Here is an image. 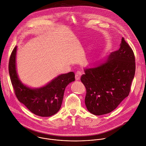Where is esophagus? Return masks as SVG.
<instances>
[{
	"label": "esophagus",
	"instance_id": "34e87169",
	"mask_svg": "<svg viewBox=\"0 0 146 146\" xmlns=\"http://www.w3.org/2000/svg\"><path fill=\"white\" fill-rule=\"evenodd\" d=\"M82 75V73L81 71H77V72H76V74H75V79H76V80H79V79H80V77H81Z\"/></svg>",
	"mask_w": 146,
	"mask_h": 146
}]
</instances>
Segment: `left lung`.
<instances>
[{
  "label": "left lung",
  "instance_id": "obj_1",
  "mask_svg": "<svg viewBox=\"0 0 146 146\" xmlns=\"http://www.w3.org/2000/svg\"><path fill=\"white\" fill-rule=\"evenodd\" d=\"M135 71L134 52L122 38L117 50L98 67L85 70L81 76L86 90L85 104L88 110L95 115L114 110L129 96Z\"/></svg>",
  "mask_w": 146,
  "mask_h": 146
}]
</instances>
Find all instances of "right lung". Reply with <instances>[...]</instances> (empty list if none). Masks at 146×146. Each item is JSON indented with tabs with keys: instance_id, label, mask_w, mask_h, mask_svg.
Wrapping results in <instances>:
<instances>
[{
	"instance_id": "obj_1",
	"label": "right lung",
	"mask_w": 146,
	"mask_h": 146,
	"mask_svg": "<svg viewBox=\"0 0 146 146\" xmlns=\"http://www.w3.org/2000/svg\"><path fill=\"white\" fill-rule=\"evenodd\" d=\"M16 51L15 46L9 58L8 70L17 98L36 115L49 117L54 115L61 107L66 86L75 80L74 72L62 74L40 88H29L22 84L18 78L16 69Z\"/></svg>"
}]
</instances>
